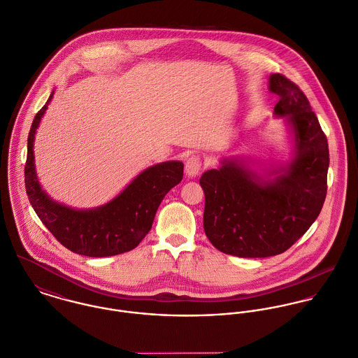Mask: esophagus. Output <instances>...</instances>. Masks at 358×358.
Masks as SVG:
<instances>
[{
    "label": "esophagus",
    "mask_w": 358,
    "mask_h": 358,
    "mask_svg": "<svg viewBox=\"0 0 358 358\" xmlns=\"http://www.w3.org/2000/svg\"><path fill=\"white\" fill-rule=\"evenodd\" d=\"M202 166V159L199 155H191L185 162V173L188 177H195L199 174Z\"/></svg>",
    "instance_id": "esophagus-1"
}]
</instances>
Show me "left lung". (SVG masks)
<instances>
[{
  "mask_svg": "<svg viewBox=\"0 0 358 358\" xmlns=\"http://www.w3.org/2000/svg\"><path fill=\"white\" fill-rule=\"evenodd\" d=\"M270 90L280 98L274 113L287 116L294 131L293 160L268 181L227 160L199 180L205 192V234L225 255L270 257L284 253L304 235L325 202L327 136L297 84L274 73Z\"/></svg>",
  "mask_w": 358,
  "mask_h": 358,
  "instance_id": "left-lung-1",
  "label": "left lung"
}]
</instances>
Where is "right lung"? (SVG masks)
Wrapping results in <instances>:
<instances>
[{
	"mask_svg": "<svg viewBox=\"0 0 358 358\" xmlns=\"http://www.w3.org/2000/svg\"><path fill=\"white\" fill-rule=\"evenodd\" d=\"M52 94L36 115L27 138L24 185L30 205L57 241L73 253L108 257L133 250L152 228L166 194L182 180L184 164L164 162L143 170L119 196L96 209L74 210L54 202L38 184L33 155L34 134Z\"/></svg>",
	"mask_w": 358,
	"mask_h": 358,
	"instance_id": "right-lung-1",
	"label": "right lung"
}]
</instances>
